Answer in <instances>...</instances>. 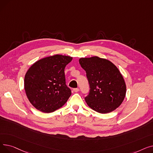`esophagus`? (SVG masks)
I'll return each mask as SVG.
<instances>
[{"mask_svg":"<svg viewBox=\"0 0 153 153\" xmlns=\"http://www.w3.org/2000/svg\"><path fill=\"white\" fill-rule=\"evenodd\" d=\"M73 91L75 92H77L79 91V88H74V89H73Z\"/></svg>","mask_w":153,"mask_h":153,"instance_id":"obj_1","label":"esophagus"}]
</instances>
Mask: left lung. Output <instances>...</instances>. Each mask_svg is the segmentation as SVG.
Instances as JSON below:
<instances>
[{
  "mask_svg": "<svg viewBox=\"0 0 153 153\" xmlns=\"http://www.w3.org/2000/svg\"><path fill=\"white\" fill-rule=\"evenodd\" d=\"M85 71L90 91L85 100L94 110L107 114L115 110L123 102L126 84L118 69L110 61L97 56L79 59Z\"/></svg>",
  "mask_w": 153,
  "mask_h": 153,
  "instance_id": "8db88e82",
  "label": "left lung"
}]
</instances>
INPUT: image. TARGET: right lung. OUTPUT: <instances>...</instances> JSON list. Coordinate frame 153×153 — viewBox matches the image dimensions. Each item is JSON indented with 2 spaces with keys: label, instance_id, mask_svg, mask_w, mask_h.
<instances>
[{
  "label": "right lung",
  "instance_id": "obj_1",
  "mask_svg": "<svg viewBox=\"0 0 153 153\" xmlns=\"http://www.w3.org/2000/svg\"><path fill=\"white\" fill-rule=\"evenodd\" d=\"M72 59L56 54L36 61L29 68L24 87L29 101L37 110L51 113L68 101L71 91L66 84L64 69Z\"/></svg>",
  "mask_w": 153,
  "mask_h": 153
}]
</instances>
